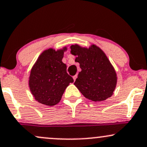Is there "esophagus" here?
<instances>
[{
  "mask_svg": "<svg viewBox=\"0 0 147 147\" xmlns=\"http://www.w3.org/2000/svg\"><path fill=\"white\" fill-rule=\"evenodd\" d=\"M73 77L74 81H75V80H76V79L77 78V75H75V76H73V77Z\"/></svg>",
  "mask_w": 147,
  "mask_h": 147,
  "instance_id": "obj_1",
  "label": "esophagus"
}]
</instances>
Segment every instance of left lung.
I'll return each mask as SVG.
<instances>
[{
    "label": "left lung",
    "instance_id": "obj_1",
    "mask_svg": "<svg viewBox=\"0 0 147 147\" xmlns=\"http://www.w3.org/2000/svg\"><path fill=\"white\" fill-rule=\"evenodd\" d=\"M70 53L77 56L76 62L80 64L75 86L88 99L102 101L112 96L117 84L114 67L99 47L92 45L89 48L78 45L70 47Z\"/></svg>",
    "mask_w": 147,
    "mask_h": 147
}]
</instances>
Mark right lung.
Listing matches in <instances>:
<instances>
[{"label": "right lung", "instance_id": "1", "mask_svg": "<svg viewBox=\"0 0 147 147\" xmlns=\"http://www.w3.org/2000/svg\"><path fill=\"white\" fill-rule=\"evenodd\" d=\"M66 47L55 51L49 49L42 53L30 73V91L37 101L53 106L60 101L66 88L74 81L62 62Z\"/></svg>", "mask_w": 147, "mask_h": 147}]
</instances>
